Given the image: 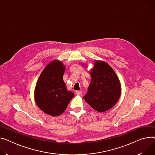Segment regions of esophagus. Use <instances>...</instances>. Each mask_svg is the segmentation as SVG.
<instances>
[{
	"label": "esophagus",
	"mask_w": 155,
	"mask_h": 155,
	"mask_svg": "<svg viewBox=\"0 0 155 155\" xmlns=\"http://www.w3.org/2000/svg\"><path fill=\"white\" fill-rule=\"evenodd\" d=\"M82 94H83V92H82L81 91H76V94L77 95L81 96Z\"/></svg>",
	"instance_id": "34e87169"
}]
</instances>
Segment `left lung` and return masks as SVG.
Instances as JSON below:
<instances>
[{"label": "left lung", "mask_w": 155, "mask_h": 155, "mask_svg": "<svg viewBox=\"0 0 155 155\" xmlns=\"http://www.w3.org/2000/svg\"><path fill=\"white\" fill-rule=\"evenodd\" d=\"M89 73L91 79L84 99L98 112L110 110L116 104L121 92L120 81L115 72L107 63L96 61Z\"/></svg>", "instance_id": "8db88e82"}]
</instances>
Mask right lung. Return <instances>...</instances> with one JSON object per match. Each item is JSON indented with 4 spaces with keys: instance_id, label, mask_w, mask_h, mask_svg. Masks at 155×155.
<instances>
[{
    "instance_id": "right-lung-1",
    "label": "right lung",
    "mask_w": 155,
    "mask_h": 155,
    "mask_svg": "<svg viewBox=\"0 0 155 155\" xmlns=\"http://www.w3.org/2000/svg\"><path fill=\"white\" fill-rule=\"evenodd\" d=\"M65 67L58 60L52 61L39 76L34 91V99L41 110L52 116L65 111L74 94L67 90L63 81Z\"/></svg>"
}]
</instances>
